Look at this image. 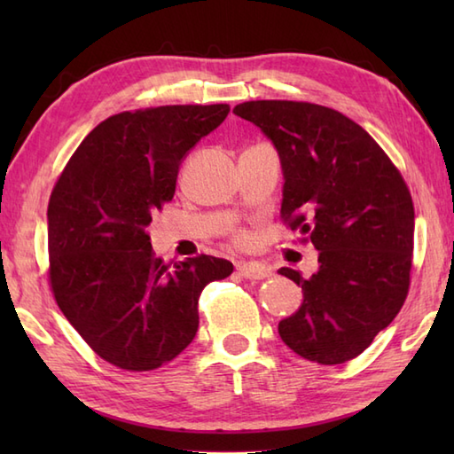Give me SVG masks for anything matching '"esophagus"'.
Instances as JSON below:
<instances>
[{
	"mask_svg": "<svg viewBox=\"0 0 454 454\" xmlns=\"http://www.w3.org/2000/svg\"><path fill=\"white\" fill-rule=\"evenodd\" d=\"M238 273L246 278H265L271 275V269L259 262H249V263L244 262V263H238Z\"/></svg>",
	"mask_w": 454,
	"mask_h": 454,
	"instance_id": "1",
	"label": "esophagus"
}]
</instances>
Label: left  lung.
<instances>
[{
	"label": "left lung",
	"mask_w": 454,
	"mask_h": 454,
	"mask_svg": "<svg viewBox=\"0 0 454 454\" xmlns=\"http://www.w3.org/2000/svg\"><path fill=\"white\" fill-rule=\"evenodd\" d=\"M234 113L271 140L283 169L281 215L317 249V271L285 275L302 304L278 335L308 361L361 355L406 301L413 202L400 171L345 114L298 101H247Z\"/></svg>",
	"instance_id": "left-lung-1"
}]
</instances>
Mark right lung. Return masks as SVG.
Masks as SVG:
<instances>
[{"label":"right lung","mask_w":454,"mask_h":454,"mask_svg":"<svg viewBox=\"0 0 454 454\" xmlns=\"http://www.w3.org/2000/svg\"><path fill=\"white\" fill-rule=\"evenodd\" d=\"M228 105H168L98 124L74 152L48 202L54 298L101 359L152 371L199 330V296L234 271L199 255L153 257L152 215L173 199L181 161L228 117Z\"/></svg>","instance_id":"1"}]
</instances>
